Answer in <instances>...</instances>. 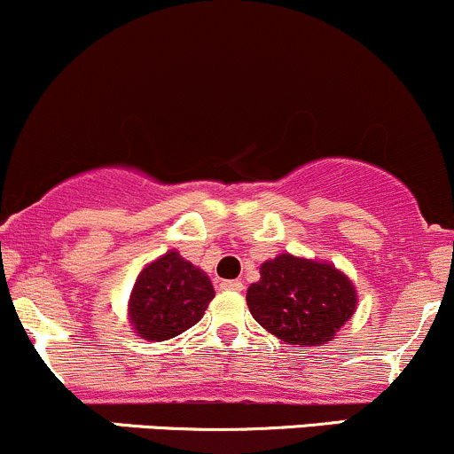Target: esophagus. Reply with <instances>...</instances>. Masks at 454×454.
Instances as JSON below:
<instances>
[{"label":"esophagus","mask_w":454,"mask_h":454,"mask_svg":"<svg viewBox=\"0 0 454 454\" xmlns=\"http://www.w3.org/2000/svg\"><path fill=\"white\" fill-rule=\"evenodd\" d=\"M219 287H222V290H226V292H241V290H244V283L237 281V278H228V281L219 283Z\"/></svg>","instance_id":"34e87169"}]
</instances>
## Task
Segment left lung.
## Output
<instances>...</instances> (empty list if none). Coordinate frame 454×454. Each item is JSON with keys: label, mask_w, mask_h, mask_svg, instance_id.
<instances>
[{"label": "left lung", "mask_w": 454, "mask_h": 454, "mask_svg": "<svg viewBox=\"0 0 454 454\" xmlns=\"http://www.w3.org/2000/svg\"><path fill=\"white\" fill-rule=\"evenodd\" d=\"M246 292L250 314L287 345H327L358 308L354 281L329 261L281 253Z\"/></svg>", "instance_id": "1"}]
</instances>
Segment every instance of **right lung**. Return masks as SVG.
<instances>
[{
    "label": "right lung",
    "mask_w": 454,
    "mask_h": 454,
    "mask_svg": "<svg viewBox=\"0 0 454 454\" xmlns=\"http://www.w3.org/2000/svg\"><path fill=\"white\" fill-rule=\"evenodd\" d=\"M213 296L208 274L177 250H167L140 270L127 316L134 333L149 342H162L193 327Z\"/></svg>",
    "instance_id": "right-lung-1"
}]
</instances>
